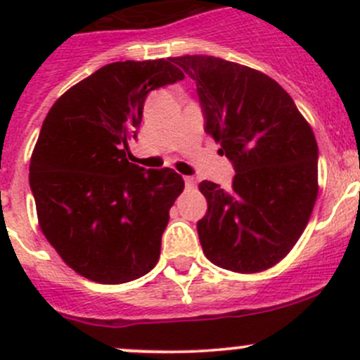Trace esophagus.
<instances>
[{"label": "esophagus", "mask_w": 360, "mask_h": 360, "mask_svg": "<svg viewBox=\"0 0 360 360\" xmlns=\"http://www.w3.org/2000/svg\"><path fill=\"white\" fill-rule=\"evenodd\" d=\"M184 184H186V188L190 190V188H195L197 181H195V177H184Z\"/></svg>", "instance_id": "1"}]
</instances>
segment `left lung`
Here are the masks:
<instances>
[{"label":"left lung","instance_id":"1","mask_svg":"<svg viewBox=\"0 0 360 360\" xmlns=\"http://www.w3.org/2000/svg\"><path fill=\"white\" fill-rule=\"evenodd\" d=\"M197 83L205 132L235 167L233 184L202 181L197 230L210 263L257 274L284 259L319 193L314 130L288 92L257 69L210 56L174 57Z\"/></svg>","mask_w":360,"mask_h":360}]
</instances>
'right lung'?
Returning a JSON list of instances; mask_svg holds the SVG:
<instances>
[{
    "label": "right lung",
    "instance_id": "add662e5",
    "mask_svg": "<svg viewBox=\"0 0 360 360\" xmlns=\"http://www.w3.org/2000/svg\"><path fill=\"white\" fill-rule=\"evenodd\" d=\"M183 78L172 57L108 64L64 92L43 122L29 163L39 228L89 281L123 284L158 263L184 181L169 167L134 165L125 150L148 94Z\"/></svg>",
    "mask_w": 360,
    "mask_h": 360
}]
</instances>
